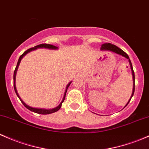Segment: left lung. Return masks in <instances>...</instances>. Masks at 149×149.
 <instances>
[{
    "mask_svg": "<svg viewBox=\"0 0 149 149\" xmlns=\"http://www.w3.org/2000/svg\"><path fill=\"white\" fill-rule=\"evenodd\" d=\"M101 50L111 51V52H114V53L118 54H120V55H122V56H125V58H127V59H129V62H130V63L131 69H132V76H133V81H134L133 84H134V86H133V92H132V96H131V98L130 99V100H129V102H127V104H126V106H127V104H129V102H130V100H131V99H132V96L134 95V90H135V76H134V72L133 67H132V62H131V61H130V57H129L128 55H127V54H126L123 50H122V49H121L119 48V47H117V46H115V45H112V44H110V43L103 44V45H102V47H101ZM126 106H125V107H126Z\"/></svg>",
    "mask_w": 149,
    "mask_h": 149,
    "instance_id": "left-lung-1",
    "label": "left lung"
}]
</instances>
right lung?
<instances>
[{"label": "right lung", "instance_id": "add662e5", "mask_svg": "<svg viewBox=\"0 0 149 149\" xmlns=\"http://www.w3.org/2000/svg\"><path fill=\"white\" fill-rule=\"evenodd\" d=\"M37 48H47V49H58V47H55V46L54 45H48V44H41V45H39L37 46H35V47H32V48H30L29 49H27V51H25V52H24L23 54H22V55H21L20 56H19V59H18V61H17V66H16V68L15 69V71H14V75H13V81H14V83H13V86H14V89H15V93L16 95H17V97H19V99L20 100V101L22 102V103L24 104V107H26V108H27L29 109V110L32 111V112H35V113H38V114H51V113H54V112H56V111H58V109L61 108V104L63 103V102L65 100V97H66V91H67V89H68V86H70V84H71V83H69L68 84V86H67L66 87V92L64 93V96H63V100H62V102L60 103L59 105L58 106V107H56V108H54V109H38V108H33V107H29V106L27 105V104H26L23 101L21 100L20 97H19L18 93L17 92V90H16V87H15V76H16V72H17V68H18V66L19 64V62H20L21 59H22V58L23 57L24 55L27 54V53L29 52H31V51L32 50H35Z\"/></svg>", "mask_w": 149, "mask_h": 149}]
</instances>
